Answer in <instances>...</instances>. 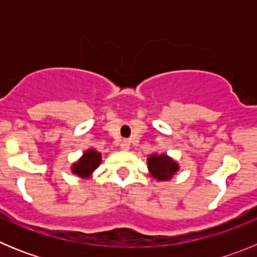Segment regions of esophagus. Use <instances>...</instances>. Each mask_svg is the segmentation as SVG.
Wrapping results in <instances>:
<instances>
[{
  "mask_svg": "<svg viewBox=\"0 0 257 257\" xmlns=\"http://www.w3.org/2000/svg\"><path fill=\"white\" fill-rule=\"evenodd\" d=\"M121 149L122 151H128V149H130V142H128V140H123V142L121 143Z\"/></svg>",
  "mask_w": 257,
  "mask_h": 257,
  "instance_id": "obj_1",
  "label": "esophagus"
}]
</instances>
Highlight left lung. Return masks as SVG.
I'll return each instance as SVG.
<instances>
[{"label": "left lung", "mask_w": 257, "mask_h": 257, "mask_svg": "<svg viewBox=\"0 0 257 257\" xmlns=\"http://www.w3.org/2000/svg\"><path fill=\"white\" fill-rule=\"evenodd\" d=\"M148 167L151 170L153 178L158 180H169L172 175L179 170L178 163L167 157L166 154H153L148 158Z\"/></svg>", "instance_id": "1"}]
</instances>
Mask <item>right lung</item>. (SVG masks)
Masks as SVG:
<instances>
[{
	"mask_svg": "<svg viewBox=\"0 0 257 257\" xmlns=\"http://www.w3.org/2000/svg\"><path fill=\"white\" fill-rule=\"evenodd\" d=\"M101 156L99 152L92 151V149H88L87 152H85L83 157L77 163H74L73 167H72V171L73 174L78 175L81 178H85L91 174L97 166L100 165Z\"/></svg>",
	"mask_w": 257,
	"mask_h": 257,
	"instance_id": "1",
	"label": "right lung"
}]
</instances>
